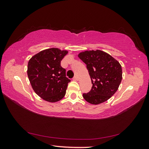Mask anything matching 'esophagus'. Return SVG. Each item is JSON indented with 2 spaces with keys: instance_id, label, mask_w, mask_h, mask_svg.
Returning a JSON list of instances; mask_svg holds the SVG:
<instances>
[{
  "instance_id": "esophagus-1",
  "label": "esophagus",
  "mask_w": 149,
  "mask_h": 149,
  "mask_svg": "<svg viewBox=\"0 0 149 149\" xmlns=\"http://www.w3.org/2000/svg\"><path fill=\"white\" fill-rule=\"evenodd\" d=\"M78 79H79V78H78V77L77 76V75H75V76H74V80H75V81H77L78 80Z\"/></svg>"
}]
</instances>
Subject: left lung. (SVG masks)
I'll return each mask as SVG.
<instances>
[{
	"instance_id": "obj_1",
	"label": "left lung",
	"mask_w": 149,
	"mask_h": 149,
	"mask_svg": "<svg viewBox=\"0 0 149 149\" xmlns=\"http://www.w3.org/2000/svg\"><path fill=\"white\" fill-rule=\"evenodd\" d=\"M78 57L87 65L93 86L83 97L92 104L107 101L117 91L122 79V66L116 60L102 50H87Z\"/></svg>"
}]
</instances>
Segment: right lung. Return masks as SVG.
Segmentation results:
<instances>
[{"mask_svg": "<svg viewBox=\"0 0 149 149\" xmlns=\"http://www.w3.org/2000/svg\"><path fill=\"white\" fill-rule=\"evenodd\" d=\"M67 53V50L52 48L34 55L28 62L27 75L33 89L46 101H59L65 95L70 79L60 62Z\"/></svg>", "mask_w": 149, "mask_h": 149, "instance_id": "right-lung-1", "label": "right lung"}]
</instances>
